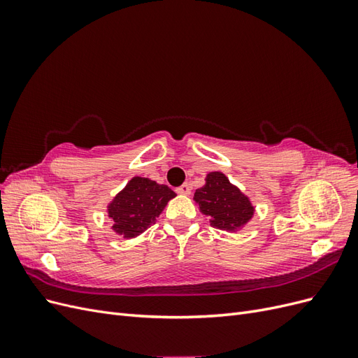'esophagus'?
Instances as JSON below:
<instances>
[{"instance_id":"obj_1","label":"esophagus","mask_w":358,"mask_h":358,"mask_svg":"<svg viewBox=\"0 0 358 358\" xmlns=\"http://www.w3.org/2000/svg\"><path fill=\"white\" fill-rule=\"evenodd\" d=\"M176 192H178V194H183V196H188V194L191 192V188H189L188 183H183V185H180V187L176 188Z\"/></svg>"}]
</instances>
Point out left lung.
I'll return each instance as SVG.
<instances>
[{"label": "left lung", "instance_id": "left-lung-1", "mask_svg": "<svg viewBox=\"0 0 358 358\" xmlns=\"http://www.w3.org/2000/svg\"><path fill=\"white\" fill-rule=\"evenodd\" d=\"M200 212L209 216L210 225L225 231H236L254 215V206L242 191L231 185L221 171L206 176L204 187L194 194Z\"/></svg>", "mask_w": 358, "mask_h": 358}]
</instances>
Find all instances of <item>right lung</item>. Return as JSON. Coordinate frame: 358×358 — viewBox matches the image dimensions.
<instances>
[{
	"label": "right lung",
	"instance_id": "1",
	"mask_svg": "<svg viewBox=\"0 0 358 358\" xmlns=\"http://www.w3.org/2000/svg\"><path fill=\"white\" fill-rule=\"evenodd\" d=\"M175 196L167 185H159L148 178H133L107 206L113 221L112 229L127 239L142 234L155 224L167 201Z\"/></svg>",
	"mask_w": 358,
	"mask_h": 358
}]
</instances>
